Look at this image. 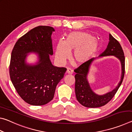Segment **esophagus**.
Here are the masks:
<instances>
[{
  "mask_svg": "<svg viewBox=\"0 0 132 132\" xmlns=\"http://www.w3.org/2000/svg\"><path fill=\"white\" fill-rule=\"evenodd\" d=\"M66 73H67V74H69V75H72L73 70H71V69L68 68V69H67V70H66Z\"/></svg>",
  "mask_w": 132,
  "mask_h": 132,
  "instance_id": "1",
  "label": "esophagus"
}]
</instances>
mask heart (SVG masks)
I'll use <instances>...</instances> for the list:
<instances>
[{
    "label": "heart",
    "instance_id": "heart-1",
    "mask_svg": "<svg viewBox=\"0 0 132 132\" xmlns=\"http://www.w3.org/2000/svg\"><path fill=\"white\" fill-rule=\"evenodd\" d=\"M99 42L91 34L86 32L75 31L67 35L63 42H59L56 49L55 56L63 62L73 52L71 59L77 65L84 64L92 58L98 50Z\"/></svg>",
    "mask_w": 132,
    "mask_h": 132
}]
</instances>
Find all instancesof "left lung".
Instances as JSON below:
<instances>
[{
	"label": "left lung",
	"mask_w": 132,
	"mask_h": 132,
	"mask_svg": "<svg viewBox=\"0 0 132 132\" xmlns=\"http://www.w3.org/2000/svg\"><path fill=\"white\" fill-rule=\"evenodd\" d=\"M114 56L119 60L122 66V75L118 86L111 91L104 95H98L91 88L87 80V75L93 62L96 59L91 58L74 70L75 75V93L77 101L82 105L87 108H98L106 104L112 100L121 85L125 75V59L122 46L117 39L109 34V41L107 48L100 57Z\"/></svg>",
	"instance_id": "8db88e82"
}]
</instances>
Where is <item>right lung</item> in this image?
Here are the masks:
<instances>
[{
	"label": "right lung",
	"instance_id": "add662e5",
	"mask_svg": "<svg viewBox=\"0 0 132 132\" xmlns=\"http://www.w3.org/2000/svg\"><path fill=\"white\" fill-rule=\"evenodd\" d=\"M53 31L50 26L35 27L20 38L12 50L11 81L22 99L32 105H43L53 99L56 87L67 70L54 66L50 59L53 53L51 39ZM30 53L38 55L39 62L35 65L26 63Z\"/></svg>",
	"mask_w": 132,
	"mask_h": 132
}]
</instances>
